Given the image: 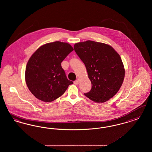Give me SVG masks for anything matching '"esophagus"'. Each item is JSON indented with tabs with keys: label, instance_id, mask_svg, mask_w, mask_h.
I'll use <instances>...</instances> for the list:
<instances>
[{
	"label": "esophagus",
	"instance_id": "obj_1",
	"mask_svg": "<svg viewBox=\"0 0 152 152\" xmlns=\"http://www.w3.org/2000/svg\"><path fill=\"white\" fill-rule=\"evenodd\" d=\"M80 83V80L77 79L76 80H75V81H74V84H75V85H78Z\"/></svg>",
	"mask_w": 152,
	"mask_h": 152
}]
</instances>
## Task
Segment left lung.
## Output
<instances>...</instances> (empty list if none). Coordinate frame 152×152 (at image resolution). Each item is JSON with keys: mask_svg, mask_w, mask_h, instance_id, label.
I'll return each mask as SVG.
<instances>
[{"mask_svg": "<svg viewBox=\"0 0 152 152\" xmlns=\"http://www.w3.org/2000/svg\"><path fill=\"white\" fill-rule=\"evenodd\" d=\"M74 50L86 65L92 83L91 91L84 94L97 102L113 97L121 87L125 76L118 53L108 44L91 40L75 44Z\"/></svg>", "mask_w": 152, "mask_h": 152, "instance_id": "left-lung-1", "label": "left lung"}]
</instances>
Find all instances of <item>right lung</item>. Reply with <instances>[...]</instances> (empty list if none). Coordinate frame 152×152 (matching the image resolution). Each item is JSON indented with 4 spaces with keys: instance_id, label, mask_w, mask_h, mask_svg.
Returning <instances> with one entry per match:
<instances>
[{
    "instance_id": "obj_1",
    "label": "right lung",
    "mask_w": 152,
    "mask_h": 152,
    "mask_svg": "<svg viewBox=\"0 0 152 152\" xmlns=\"http://www.w3.org/2000/svg\"><path fill=\"white\" fill-rule=\"evenodd\" d=\"M72 51L69 44L55 42L41 46L31 56L26 66L25 79L36 98L44 102L53 101L72 84L61 65Z\"/></svg>"
}]
</instances>
